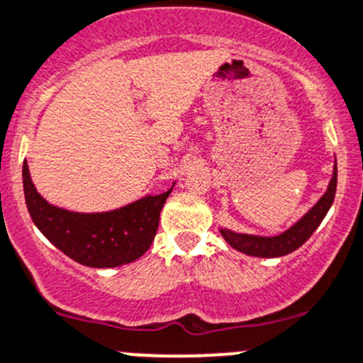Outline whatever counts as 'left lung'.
Wrapping results in <instances>:
<instances>
[{
	"label": "left lung",
	"instance_id": "8db88e82",
	"mask_svg": "<svg viewBox=\"0 0 363 363\" xmlns=\"http://www.w3.org/2000/svg\"><path fill=\"white\" fill-rule=\"evenodd\" d=\"M337 191V163L333 168V177L330 181L328 189H326L325 195L321 196L318 203L301 218L298 223H294L289 230H286L284 234L275 235V238H259V235H246V234H235L230 230H221V235L225 238V241L235 248L238 252L246 253V255L253 257H282L287 253L294 252L296 248H300L312 234H314L315 228L319 227V223L323 221V218L326 216L328 209L332 207L333 199H335Z\"/></svg>",
	"mask_w": 363,
	"mask_h": 363
}]
</instances>
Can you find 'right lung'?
Masks as SVG:
<instances>
[{
    "label": "right lung",
    "mask_w": 363,
    "mask_h": 363,
    "mask_svg": "<svg viewBox=\"0 0 363 363\" xmlns=\"http://www.w3.org/2000/svg\"><path fill=\"white\" fill-rule=\"evenodd\" d=\"M28 211L38 230L67 257L90 267H115L140 259L152 245L160 213L172 189L110 213H70L45 202L23 163Z\"/></svg>",
    "instance_id": "add662e5"
}]
</instances>
